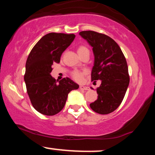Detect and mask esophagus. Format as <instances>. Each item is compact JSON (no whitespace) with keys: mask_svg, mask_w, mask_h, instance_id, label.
Instances as JSON below:
<instances>
[{"mask_svg":"<svg viewBox=\"0 0 155 155\" xmlns=\"http://www.w3.org/2000/svg\"><path fill=\"white\" fill-rule=\"evenodd\" d=\"M79 88H80V90H89L88 87L82 86V85H81V86H80Z\"/></svg>","mask_w":155,"mask_h":155,"instance_id":"esophagus-1","label":"esophagus"}]
</instances>
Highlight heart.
<instances>
[{
    "instance_id": "b5f03b06",
    "label": "heart",
    "mask_w": 155,
    "mask_h": 155,
    "mask_svg": "<svg viewBox=\"0 0 155 155\" xmlns=\"http://www.w3.org/2000/svg\"><path fill=\"white\" fill-rule=\"evenodd\" d=\"M85 50H88V49H87L85 47H84V46H80V47L78 48V53L80 54V53L82 52V51H85ZM84 74V73L82 71H77V70L74 71L72 73L73 77H74V79L76 80V81H81V80L82 79Z\"/></svg>"
}]
</instances>
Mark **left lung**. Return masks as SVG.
<instances>
[{
  "label": "left lung",
  "mask_w": 155,
  "mask_h": 155,
  "mask_svg": "<svg viewBox=\"0 0 155 155\" xmlns=\"http://www.w3.org/2000/svg\"><path fill=\"white\" fill-rule=\"evenodd\" d=\"M79 35L92 47V81H101L96 89L97 99L90 106L96 113L108 114L119 107L128 87L126 59L118 44L108 35L92 31H81Z\"/></svg>",
  "instance_id": "obj_1"
}]
</instances>
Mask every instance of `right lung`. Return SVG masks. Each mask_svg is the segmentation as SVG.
<instances>
[{
	"label": "right lung",
	"instance_id": "obj_1",
	"mask_svg": "<svg viewBox=\"0 0 155 155\" xmlns=\"http://www.w3.org/2000/svg\"><path fill=\"white\" fill-rule=\"evenodd\" d=\"M74 34L50 33L44 35L33 47L25 65L27 92L33 106L47 116H53L63 109L68 95L79 84L69 78L60 81L51 76L52 65L59 63L62 53L75 38Z\"/></svg>",
	"mask_w": 155,
	"mask_h": 155
}]
</instances>
